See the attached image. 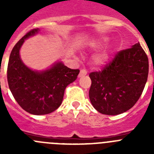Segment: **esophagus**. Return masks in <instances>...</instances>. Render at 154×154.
<instances>
[{"label": "esophagus", "mask_w": 154, "mask_h": 154, "mask_svg": "<svg viewBox=\"0 0 154 154\" xmlns=\"http://www.w3.org/2000/svg\"><path fill=\"white\" fill-rule=\"evenodd\" d=\"M87 75V72L85 69H81L80 70V72L79 74V78H80V77H82V76H85Z\"/></svg>", "instance_id": "obj_1"}]
</instances>
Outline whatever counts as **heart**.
Segmentation results:
<instances>
[{
    "label": "heart",
    "mask_w": 154,
    "mask_h": 154,
    "mask_svg": "<svg viewBox=\"0 0 154 154\" xmlns=\"http://www.w3.org/2000/svg\"><path fill=\"white\" fill-rule=\"evenodd\" d=\"M106 41V38H99L97 40L94 41L92 43L90 44V47L92 48H97L99 46L102 45ZM109 58V54L107 51H103L102 52L98 53L97 55H95L93 58V62L94 64L98 66H101L103 65L104 64H106V62H107Z\"/></svg>",
    "instance_id": "b5f03b06"
}]
</instances>
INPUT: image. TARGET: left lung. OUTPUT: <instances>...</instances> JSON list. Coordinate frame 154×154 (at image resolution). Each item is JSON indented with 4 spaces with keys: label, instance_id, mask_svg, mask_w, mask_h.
Instances as JSON below:
<instances>
[{
    "label": "left lung",
    "instance_id": "left-lung-1",
    "mask_svg": "<svg viewBox=\"0 0 154 154\" xmlns=\"http://www.w3.org/2000/svg\"><path fill=\"white\" fill-rule=\"evenodd\" d=\"M149 62L140 43L122 50L104 69L89 74V99L105 115L126 112L140 97L147 81Z\"/></svg>",
    "mask_w": 154,
    "mask_h": 154
}]
</instances>
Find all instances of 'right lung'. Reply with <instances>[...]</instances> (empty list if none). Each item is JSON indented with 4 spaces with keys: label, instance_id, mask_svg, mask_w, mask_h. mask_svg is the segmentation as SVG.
Masks as SVG:
<instances>
[{
    "label": "right lung",
    "instance_id": "right-lung-1",
    "mask_svg": "<svg viewBox=\"0 0 154 154\" xmlns=\"http://www.w3.org/2000/svg\"><path fill=\"white\" fill-rule=\"evenodd\" d=\"M40 31L35 28L17 42L11 52L8 65L9 89L19 106L33 115H45L60 106L65 88L77 79L79 69H71L62 62L45 71H35L24 65L20 48L24 40Z\"/></svg>",
    "mask_w": 154,
    "mask_h": 154
}]
</instances>
